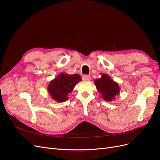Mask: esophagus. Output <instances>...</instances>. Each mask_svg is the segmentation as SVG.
Listing matches in <instances>:
<instances>
[{
	"instance_id": "1",
	"label": "esophagus",
	"mask_w": 160,
	"mask_h": 160,
	"mask_svg": "<svg viewBox=\"0 0 160 160\" xmlns=\"http://www.w3.org/2000/svg\"><path fill=\"white\" fill-rule=\"evenodd\" d=\"M83 79L84 81H90V79H91V76H90V75H84V76L83 77Z\"/></svg>"
}]
</instances>
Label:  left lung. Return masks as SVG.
I'll return each mask as SVG.
<instances>
[{"mask_svg": "<svg viewBox=\"0 0 160 160\" xmlns=\"http://www.w3.org/2000/svg\"><path fill=\"white\" fill-rule=\"evenodd\" d=\"M94 83L102 98L107 101L114 100L115 96L120 92L119 84L111 79L108 74L101 73L100 78L95 79Z\"/></svg>", "mask_w": 160, "mask_h": 160, "instance_id": "left-lung-1", "label": "left lung"}]
</instances>
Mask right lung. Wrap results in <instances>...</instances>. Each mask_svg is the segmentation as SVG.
Returning a JSON list of instances; mask_svg holds the SVG:
<instances>
[{
	"label": "right lung",
	"mask_w": 160,
	"mask_h": 160,
	"mask_svg": "<svg viewBox=\"0 0 160 160\" xmlns=\"http://www.w3.org/2000/svg\"><path fill=\"white\" fill-rule=\"evenodd\" d=\"M81 81V77L78 74L69 75L61 72L54 79L50 81L47 87L48 92L51 99L57 102H64L69 99V95L73 90L75 86Z\"/></svg>",
	"instance_id": "add662e5"
}]
</instances>
